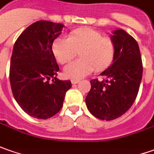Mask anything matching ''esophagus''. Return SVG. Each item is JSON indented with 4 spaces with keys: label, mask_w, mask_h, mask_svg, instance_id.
<instances>
[{
    "label": "esophagus",
    "mask_w": 154,
    "mask_h": 154,
    "mask_svg": "<svg viewBox=\"0 0 154 154\" xmlns=\"http://www.w3.org/2000/svg\"><path fill=\"white\" fill-rule=\"evenodd\" d=\"M78 82H79V80H74V79L72 80V84H76V83H78Z\"/></svg>",
    "instance_id": "1"
}]
</instances>
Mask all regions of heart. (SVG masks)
<instances>
[{
	"instance_id": "1",
	"label": "heart",
	"mask_w": 154,
	"mask_h": 154,
	"mask_svg": "<svg viewBox=\"0 0 154 154\" xmlns=\"http://www.w3.org/2000/svg\"><path fill=\"white\" fill-rule=\"evenodd\" d=\"M116 44L97 29L81 28L72 31L68 38H57L52 44L53 54L61 65L67 64L79 53L81 59L66 66L65 76L78 80L94 71L101 72L113 63Z\"/></svg>"
}]
</instances>
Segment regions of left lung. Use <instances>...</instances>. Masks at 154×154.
Returning a JSON list of instances; mask_svg holds the SVG:
<instances>
[{
  "mask_svg": "<svg viewBox=\"0 0 154 154\" xmlns=\"http://www.w3.org/2000/svg\"><path fill=\"white\" fill-rule=\"evenodd\" d=\"M116 44L112 65L100 75L107 79L90 80L85 99L88 111L101 120H113L125 114L135 102L142 77V61L137 42L124 29L111 36Z\"/></svg>",
  "mask_w": 154,
  "mask_h": 154,
  "instance_id": "1",
  "label": "left lung"
}]
</instances>
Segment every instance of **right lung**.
Listing matches in <instances>:
<instances>
[{"label": "right lung", "mask_w": 154, "mask_h": 154, "mask_svg": "<svg viewBox=\"0 0 154 154\" xmlns=\"http://www.w3.org/2000/svg\"><path fill=\"white\" fill-rule=\"evenodd\" d=\"M65 25L40 20L27 27L14 46L9 72L14 98L26 113L48 119L62 108L70 80L58 79L60 70L52 52Z\"/></svg>", "instance_id": "1"}]
</instances>
